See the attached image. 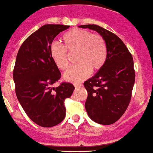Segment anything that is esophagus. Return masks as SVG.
<instances>
[{"label":"esophagus","instance_id":"esophagus-1","mask_svg":"<svg viewBox=\"0 0 153 153\" xmlns=\"http://www.w3.org/2000/svg\"><path fill=\"white\" fill-rule=\"evenodd\" d=\"M74 85L75 88H78V87H80V86L82 85V84H81V83H74Z\"/></svg>","mask_w":153,"mask_h":153}]
</instances>
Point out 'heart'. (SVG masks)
Returning a JSON list of instances; mask_svg holds the SVG:
<instances>
[{
  "instance_id": "obj_1",
  "label": "heart",
  "mask_w": 153,
  "mask_h": 153,
  "mask_svg": "<svg viewBox=\"0 0 153 153\" xmlns=\"http://www.w3.org/2000/svg\"><path fill=\"white\" fill-rule=\"evenodd\" d=\"M64 46L53 43L50 51L52 59L59 69L65 71L69 67V53H76V65L65 73L64 79L71 82H79L87 78L91 71H97L106 62L107 45L100 35L92 34L81 29H72L62 37Z\"/></svg>"
}]
</instances>
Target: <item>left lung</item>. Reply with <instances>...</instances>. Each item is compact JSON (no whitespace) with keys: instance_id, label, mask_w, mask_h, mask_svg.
Returning a JSON list of instances; mask_svg holds the SVG:
<instances>
[{"instance_id":"obj_1","label":"left lung","mask_w":153,"mask_h":153,"mask_svg":"<svg viewBox=\"0 0 153 153\" xmlns=\"http://www.w3.org/2000/svg\"><path fill=\"white\" fill-rule=\"evenodd\" d=\"M79 27L97 32L106 43L105 65L84 82L88 91L85 108L95 123L112 124L124 114L131 100L135 79L132 56L121 39L111 32L94 25Z\"/></svg>"}]
</instances>
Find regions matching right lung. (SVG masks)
Wrapping results in <instances>:
<instances>
[{
  "mask_svg": "<svg viewBox=\"0 0 153 153\" xmlns=\"http://www.w3.org/2000/svg\"><path fill=\"white\" fill-rule=\"evenodd\" d=\"M69 27L42 26L23 42L16 56L13 71L16 96L27 116L42 127H52L64 120L65 100L75 89L68 82L53 87L61 73L50 51L56 36Z\"/></svg>",
  "mask_w": 153,
  "mask_h": 153,
  "instance_id": "obj_1",
  "label": "right lung"
}]
</instances>
